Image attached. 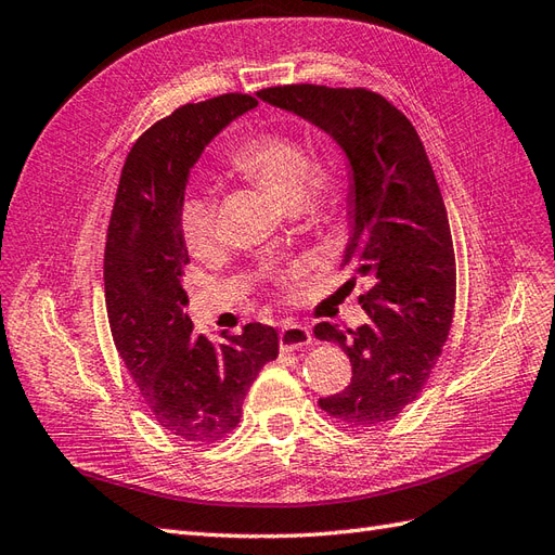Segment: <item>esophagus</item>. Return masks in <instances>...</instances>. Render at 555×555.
Masks as SVG:
<instances>
[{"label": "esophagus", "instance_id": "1", "mask_svg": "<svg viewBox=\"0 0 555 555\" xmlns=\"http://www.w3.org/2000/svg\"><path fill=\"white\" fill-rule=\"evenodd\" d=\"M312 343V332L304 324H284L280 332V348L282 352L306 348Z\"/></svg>", "mask_w": 555, "mask_h": 555}]
</instances>
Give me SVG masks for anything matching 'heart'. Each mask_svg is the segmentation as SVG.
<instances>
[{
	"label": "heart",
	"mask_w": 555,
	"mask_h": 555,
	"mask_svg": "<svg viewBox=\"0 0 555 555\" xmlns=\"http://www.w3.org/2000/svg\"><path fill=\"white\" fill-rule=\"evenodd\" d=\"M229 160L237 172L247 175L271 193L282 207L298 205L308 196L314 198L324 186V179L314 170L306 146L287 134H254L233 149ZM182 233L196 257H205L217 247V207L205 193H193L184 201Z\"/></svg>",
	"instance_id": "obj_1"
}]
</instances>
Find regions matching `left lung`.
Listing matches in <instances>:
<instances>
[{"instance_id": "obj_1", "label": "left lung", "mask_w": 555, "mask_h": 555, "mask_svg": "<svg viewBox=\"0 0 555 555\" xmlns=\"http://www.w3.org/2000/svg\"><path fill=\"white\" fill-rule=\"evenodd\" d=\"M257 98L326 132L350 168L343 268L352 287L369 282L359 296L369 322L314 326L352 364L348 387L320 406L350 427L395 421L425 387L455 308L453 237L425 146L395 104L364 88L298 83Z\"/></svg>"}]
</instances>
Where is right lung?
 Wrapping results in <instances>:
<instances>
[{
	"instance_id": "right-lung-1",
	"label": "right lung",
	"mask_w": 555,
	"mask_h": 555,
	"mask_svg": "<svg viewBox=\"0 0 555 555\" xmlns=\"http://www.w3.org/2000/svg\"><path fill=\"white\" fill-rule=\"evenodd\" d=\"M257 104L229 93L184 104L154 124L130 149L109 219L104 298L114 346L154 421L191 443L227 437L241 421L249 385L280 350L278 332L261 322L215 346L193 334L184 312L182 205L191 168Z\"/></svg>"
}]
</instances>
